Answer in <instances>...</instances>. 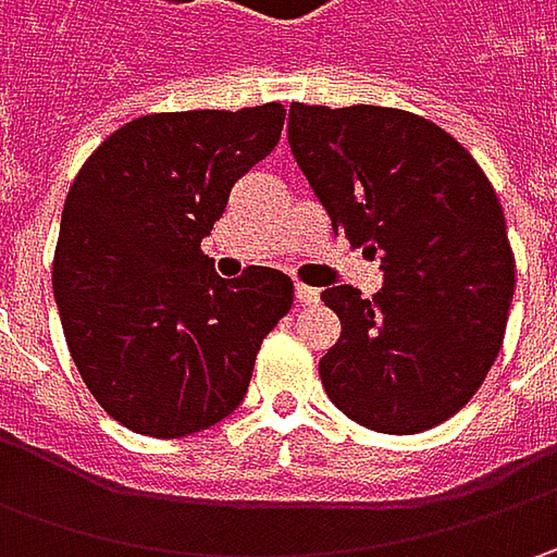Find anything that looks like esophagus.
Listing matches in <instances>:
<instances>
[{
    "instance_id": "34e87169",
    "label": "esophagus",
    "mask_w": 557,
    "mask_h": 557,
    "mask_svg": "<svg viewBox=\"0 0 557 557\" xmlns=\"http://www.w3.org/2000/svg\"><path fill=\"white\" fill-rule=\"evenodd\" d=\"M294 294H297V304H300V307H312V304H319V290L310 288V285H297Z\"/></svg>"
}]
</instances>
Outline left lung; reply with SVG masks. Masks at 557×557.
<instances>
[{"label": "left lung", "instance_id": "left-lung-1", "mask_svg": "<svg viewBox=\"0 0 557 557\" xmlns=\"http://www.w3.org/2000/svg\"><path fill=\"white\" fill-rule=\"evenodd\" d=\"M288 141L315 198L384 288L322 290L341 337L322 387L356 424L418 434L478 394L505 337L515 253L478 161L437 123L396 108L294 101Z\"/></svg>", "mask_w": 557, "mask_h": 557}]
</instances>
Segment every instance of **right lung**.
I'll return each instance as SVG.
<instances>
[{
  "mask_svg": "<svg viewBox=\"0 0 557 557\" xmlns=\"http://www.w3.org/2000/svg\"><path fill=\"white\" fill-rule=\"evenodd\" d=\"M282 123L278 101L145 114L101 141L67 191L52 263L61 329L89 394L136 434L185 437L232 416L294 304L285 272L220 278L201 250Z\"/></svg>",
  "mask_w": 557,
  "mask_h": 557,
  "instance_id": "1",
  "label": "right lung"
}]
</instances>
